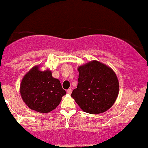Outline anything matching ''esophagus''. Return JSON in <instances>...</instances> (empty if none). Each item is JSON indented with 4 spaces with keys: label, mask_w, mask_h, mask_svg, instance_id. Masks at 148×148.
Masks as SVG:
<instances>
[{
    "label": "esophagus",
    "mask_w": 148,
    "mask_h": 148,
    "mask_svg": "<svg viewBox=\"0 0 148 148\" xmlns=\"http://www.w3.org/2000/svg\"><path fill=\"white\" fill-rule=\"evenodd\" d=\"M66 92H67V93H69V94H71V93H72V90H71V88H69V89L67 90Z\"/></svg>",
    "instance_id": "1"
}]
</instances>
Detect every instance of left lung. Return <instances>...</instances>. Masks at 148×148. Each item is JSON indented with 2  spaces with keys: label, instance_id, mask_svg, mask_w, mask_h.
I'll use <instances>...</instances> for the list:
<instances>
[{
  "label": "left lung",
  "instance_id": "obj_1",
  "mask_svg": "<svg viewBox=\"0 0 148 148\" xmlns=\"http://www.w3.org/2000/svg\"><path fill=\"white\" fill-rule=\"evenodd\" d=\"M77 88L71 97L83 112L101 114L112 107L119 93V82L112 69L93 60L77 69Z\"/></svg>",
  "mask_w": 148,
  "mask_h": 148
}]
</instances>
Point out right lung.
Wrapping results in <instances>:
<instances>
[{"mask_svg":"<svg viewBox=\"0 0 148 148\" xmlns=\"http://www.w3.org/2000/svg\"><path fill=\"white\" fill-rule=\"evenodd\" d=\"M20 93L29 109L39 113H48L60 105L66 91L60 81L53 77L49 69L41 71L40 65H36L23 77Z\"/></svg>","mask_w":148,"mask_h":148,"instance_id":"obj_1","label":"right lung"}]
</instances>
